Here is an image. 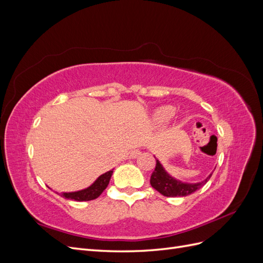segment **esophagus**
<instances>
[{
  "mask_svg": "<svg viewBox=\"0 0 263 263\" xmlns=\"http://www.w3.org/2000/svg\"><path fill=\"white\" fill-rule=\"evenodd\" d=\"M139 155H140V150H139V149H134V150L130 151L129 158H130V159H135V158H137Z\"/></svg>",
  "mask_w": 263,
  "mask_h": 263,
  "instance_id": "34e87169",
  "label": "esophagus"
}]
</instances>
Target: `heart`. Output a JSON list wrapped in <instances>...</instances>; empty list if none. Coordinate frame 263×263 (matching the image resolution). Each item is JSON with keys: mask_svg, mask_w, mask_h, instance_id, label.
<instances>
[{"mask_svg": "<svg viewBox=\"0 0 263 263\" xmlns=\"http://www.w3.org/2000/svg\"><path fill=\"white\" fill-rule=\"evenodd\" d=\"M174 114H176V108L172 105H163L158 107L154 113V121L158 125H166L171 122Z\"/></svg>", "mask_w": 263, "mask_h": 263, "instance_id": "1", "label": "heart"}]
</instances>
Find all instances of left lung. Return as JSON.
I'll use <instances>...</instances> for the list:
<instances>
[{
	"instance_id": "1",
	"label": "left lung",
	"mask_w": 263,
	"mask_h": 263,
	"mask_svg": "<svg viewBox=\"0 0 263 263\" xmlns=\"http://www.w3.org/2000/svg\"><path fill=\"white\" fill-rule=\"evenodd\" d=\"M156 158V157H155ZM156 169L151 174L150 178V184L155 190H157L159 193H161L164 196L174 197V196H186L194 193L196 190L201 189L206 182H208L213 172L205 180L196 183H187L182 182L173 178L172 176L165 171L161 162L156 158Z\"/></svg>"
}]
</instances>
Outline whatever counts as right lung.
Returning a JSON list of instances; mask_svg holds the SVG:
<instances>
[{
    "label": "right lung",
    "mask_w": 263,
    "mask_h": 263,
    "mask_svg": "<svg viewBox=\"0 0 263 263\" xmlns=\"http://www.w3.org/2000/svg\"><path fill=\"white\" fill-rule=\"evenodd\" d=\"M112 174H113V170L107 171L104 174L100 176L90 186H87L80 191H74V192H62L60 195H62L65 198L74 200L78 202L95 200V198H98L102 194L103 191L107 187Z\"/></svg>",
    "instance_id": "obj_1"
}]
</instances>
